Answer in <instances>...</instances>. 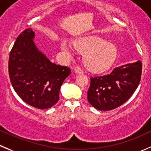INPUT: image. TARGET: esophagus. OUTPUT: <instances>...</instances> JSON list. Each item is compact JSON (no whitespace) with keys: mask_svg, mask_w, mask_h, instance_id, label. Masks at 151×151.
Masks as SVG:
<instances>
[{"mask_svg":"<svg viewBox=\"0 0 151 151\" xmlns=\"http://www.w3.org/2000/svg\"><path fill=\"white\" fill-rule=\"evenodd\" d=\"M74 71H75L76 73H77V74H79V73H83V69H82L81 68H80V66H77V67H75V68H74Z\"/></svg>","mask_w":151,"mask_h":151,"instance_id":"obj_1","label":"esophagus"}]
</instances>
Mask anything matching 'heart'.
<instances>
[{
  "instance_id": "heart-1",
  "label": "heart",
  "mask_w": 151,
  "mask_h": 151,
  "mask_svg": "<svg viewBox=\"0 0 151 151\" xmlns=\"http://www.w3.org/2000/svg\"><path fill=\"white\" fill-rule=\"evenodd\" d=\"M77 50L86 52L84 61L88 68L95 72H100L111 66L116 57V49L114 46L106 43L97 37H86L78 39L74 43ZM64 51H69L66 43H62Z\"/></svg>"
}]
</instances>
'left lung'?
<instances>
[{
	"label": "left lung",
	"mask_w": 151,
	"mask_h": 151,
	"mask_svg": "<svg viewBox=\"0 0 151 151\" xmlns=\"http://www.w3.org/2000/svg\"><path fill=\"white\" fill-rule=\"evenodd\" d=\"M140 60L115 68L110 74L91 77L88 101L100 111H110L129 99L139 84Z\"/></svg>",
	"instance_id": "left-lung-1"
}]
</instances>
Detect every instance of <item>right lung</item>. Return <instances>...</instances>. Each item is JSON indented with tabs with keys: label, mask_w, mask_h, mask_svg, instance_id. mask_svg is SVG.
Here are the masks:
<instances>
[{
	"label": "right lung",
	"mask_w": 151,
	"mask_h": 151,
	"mask_svg": "<svg viewBox=\"0 0 151 151\" xmlns=\"http://www.w3.org/2000/svg\"><path fill=\"white\" fill-rule=\"evenodd\" d=\"M34 37L30 29L18 35L9 54V74L13 88L25 102L47 109L59 100L60 89L71 69L53 63L39 52Z\"/></svg>",
	"instance_id": "1"
}]
</instances>
